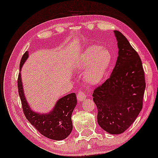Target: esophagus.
Listing matches in <instances>:
<instances>
[{
    "label": "esophagus",
    "mask_w": 158,
    "mask_h": 158,
    "mask_svg": "<svg viewBox=\"0 0 158 158\" xmlns=\"http://www.w3.org/2000/svg\"><path fill=\"white\" fill-rule=\"evenodd\" d=\"M77 100L79 101V102H82V101L85 100V98H86V95L84 91H79L78 94H77Z\"/></svg>",
    "instance_id": "1"
}]
</instances>
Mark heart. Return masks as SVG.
Segmentation results:
<instances>
[{
  "label": "heart",
  "instance_id": "obj_1",
  "mask_svg": "<svg viewBox=\"0 0 158 158\" xmlns=\"http://www.w3.org/2000/svg\"><path fill=\"white\" fill-rule=\"evenodd\" d=\"M113 60L109 49L100 45L87 48L77 59L76 67L84 69V80L91 85L99 84L109 69Z\"/></svg>",
  "mask_w": 158,
  "mask_h": 158
}]
</instances>
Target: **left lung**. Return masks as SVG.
<instances>
[{
    "label": "left lung",
    "mask_w": 158,
    "mask_h": 158,
    "mask_svg": "<svg viewBox=\"0 0 158 158\" xmlns=\"http://www.w3.org/2000/svg\"><path fill=\"white\" fill-rule=\"evenodd\" d=\"M118 56L110 76L95 89L93 100L100 127L110 134H121L135 121L143 108L145 73L139 55L126 37L114 30Z\"/></svg>",
    "instance_id": "8db88e82"
}]
</instances>
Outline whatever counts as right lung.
<instances>
[{"mask_svg": "<svg viewBox=\"0 0 158 158\" xmlns=\"http://www.w3.org/2000/svg\"><path fill=\"white\" fill-rule=\"evenodd\" d=\"M28 52H25L20 60V71L28 58ZM18 93L23 112L28 121L44 137L55 140H62L68 137L72 131V114L77 106L75 93L61 98L56 102L54 109L48 114H38L30 109L23 91L20 73L18 79Z\"/></svg>", "mask_w": 158, "mask_h": 158, "instance_id": "right-lung-1", "label": "right lung"}]
</instances>
